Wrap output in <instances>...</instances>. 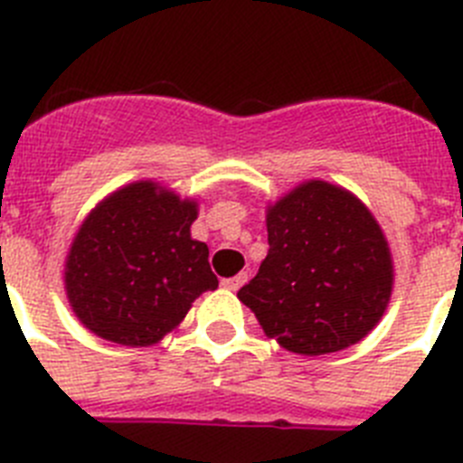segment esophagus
Returning <instances> with one entry per match:
<instances>
[{"mask_svg": "<svg viewBox=\"0 0 463 463\" xmlns=\"http://www.w3.org/2000/svg\"><path fill=\"white\" fill-rule=\"evenodd\" d=\"M245 280H248V273L241 271L239 276H234V278H224L222 285H224V288H227V289H232V292H236V289H239Z\"/></svg>", "mask_w": 463, "mask_h": 463, "instance_id": "34e87169", "label": "esophagus"}]
</instances>
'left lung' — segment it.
Returning a JSON list of instances; mask_svg holds the SVG:
<instances>
[{
    "label": "left lung",
    "mask_w": 463,
    "mask_h": 463,
    "mask_svg": "<svg viewBox=\"0 0 463 463\" xmlns=\"http://www.w3.org/2000/svg\"><path fill=\"white\" fill-rule=\"evenodd\" d=\"M269 255L239 298L297 354L362 341L390 304L394 267L371 211L343 187L308 181L267 213Z\"/></svg>",
    "instance_id": "1"
}]
</instances>
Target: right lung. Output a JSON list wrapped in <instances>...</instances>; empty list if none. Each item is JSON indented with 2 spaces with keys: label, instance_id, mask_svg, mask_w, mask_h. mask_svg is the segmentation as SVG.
<instances>
[{
  "label": "right lung",
  "instance_id": "right-lung-1",
  "mask_svg": "<svg viewBox=\"0 0 463 463\" xmlns=\"http://www.w3.org/2000/svg\"><path fill=\"white\" fill-rule=\"evenodd\" d=\"M196 202L153 181L106 196L73 239L64 285L92 334L153 345L181 325L199 294L218 288L208 245L190 234Z\"/></svg>",
  "mask_w": 463,
  "mask_h": 463
}]
</instances>
